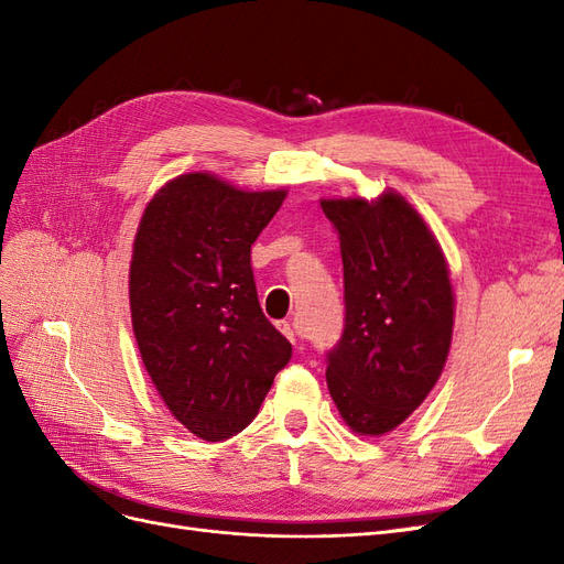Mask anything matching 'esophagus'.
I'll return each instance as SVG.
<instances>
[{"label":"esophagus","mask_w":564,"mask_h":564,"mask_svg":"<svg viewBox=\"0 0 564 564\" xmlns=\"http://www.w3.org/2000/svg\"><path fill=\"white\" fill-rule=\"evenodd\" d=\"M278 329L289 338V340H296L299 338V332H296V327H294V324L292 322H278Z\"/></svg>","instance_id":"obj_1"}]
</instances>
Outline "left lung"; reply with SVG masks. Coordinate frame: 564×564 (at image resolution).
I'll return each instance as SVG.
<instances>
[{"label": "left lung", "instance_id": "obj_1", "mask_svg": "<svg viewBox=\"0 0 564 564\" xmlns=\"http://www.w3.org/2000/svg\"><path fill=\"white\" fill-rule=\"evenodd\" d=\"M344 259L346 324L327 352V386L360 435L390 433L445 369L454 292L435 235L398 193L322 199Z\"/></svg>", "mask_w": 564, "mask_h": 564}]
</instances>
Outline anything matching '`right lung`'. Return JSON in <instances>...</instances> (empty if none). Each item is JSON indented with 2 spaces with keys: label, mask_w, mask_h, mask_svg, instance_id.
<instances>
[{
  "label": "right lung",
  "mask_w": 564,
  "mask_h": 564,
  "mask_svg": "<svg viewBox=\"0 0 564 564\" xmlns=\"http://www.w3.org/2000/svg\"><path fill=\"white\" fill-rule=\"evenodd\" d=\"M284 197L183 174L148 202L135 232V344L169 412L207 442L245 431L292 357L261 311L251 270V245Z\"/></svg>",
  "instance_id": "obj_1"
}]
</instances>
